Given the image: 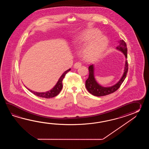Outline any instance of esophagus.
<instances>
[{"mask_svg": "<svg viewBox=\"0 0 149 149\" xmlns=\"http://www.w3.org/2000/svg\"><path fill=\"white\" fill-rule=\"evenodd\" d=\"M81 66V63L80 62H79L75 63V64H74V65H73L74 68H75V69H78V68H79Z\"/></svg>", "mask_w": 149, "mask_h": 149, "instance_id": "34e87169", "label": "esophagus"}]
</instances>
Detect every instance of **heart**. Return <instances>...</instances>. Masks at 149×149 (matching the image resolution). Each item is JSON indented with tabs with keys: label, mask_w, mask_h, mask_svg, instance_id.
<instances>
[{
	"label": "heart",
	"mask_w": 149,
	"mask_h": 149,
	"mask_svg": "<svg viewBox=\"0 0 149 149\" xmlns=\"http://www.w3.org/2000/svg\"><path fill=\"white\" fill-rule=\"evenodd\" d=\"M101 31L91 29L78 37L75 42L76 47H80L87 42L84 49V57L87 60H94L100 57L108 47L109 40L104 35H100Z\"/></svg>",
	"instance_id": "b5f03b06"
}]
</instances>
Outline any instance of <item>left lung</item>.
Wrapping results in <instances>:
<instances>
[{
    "instance_id": "left-lung-1",
    "label": "left lung",
    "mask_w": 149,
    "mask_h": 149,
    "mask_svg": "<svg viewBox=\"0 0 149 149\" xmlns=\"http://www.w3.org/2000/svg\"><path fill=\"white\" fill-rule=\"evenodd\" d=\"M119 43L120 45L118 46L116 49L123 52L125 56V58H127V48L126 42L123 40H121L119 41ZM128 69V64L127 60H126L124 72L119 81L114 85L105 87L100 85L96 81L94 77V65L92 64L88 67L89 77L88 79L86 80V87L89 93L96 96H103L110 94L116 92L120 87L121 85L124 82V80L126 77Z\"/></svg>"
}]
</instances>
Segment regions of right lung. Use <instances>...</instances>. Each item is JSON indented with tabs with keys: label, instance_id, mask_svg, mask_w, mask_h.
<instances>
[{
	"label": "right lung",
	"instance_id": "right-lung-1",
	"mask_svg": "<svg viewBox=\"0 0 149 149\" xmlns=\"http://www.w3.org/2000/svg\"><path fill=\"white\" fill-rule=\"evenodd\" d=\"M70 69H68V70L65 71L64 72L62 75L61 76L60 78L58 79V81H57V84L55 85V86H54V87L50 91H47L46 92H42V93H39V92H34L32 90H30V89L26 88L28 89L29 91L30 92L32 93L33 94H35V95H37L39 97H43V98H52V97H54L55 96H57L60 92H61V91L62 90V87H63V85H62V80L63 79L64 77L65 76V74H67L69 71H70Z\"/></svg>",
	"mask_w": 149,
	"mask_h": 149
}]
</instances>
